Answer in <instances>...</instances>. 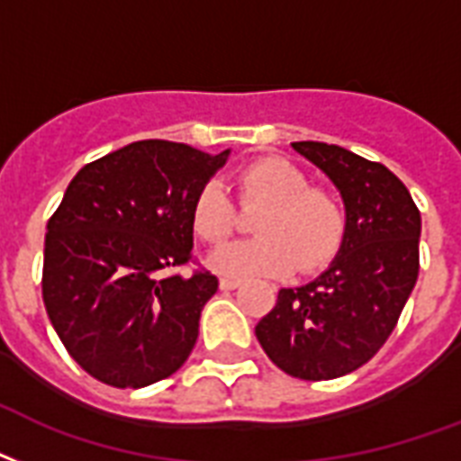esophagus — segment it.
Wrapping results in <instances>:
<instances>
[{"label":"esophagus","instance_id":"34e87169","mask_svg":"<svg viewBox=\"0 0 461 461\" xmlns=\"http://www.w3.org/2000/svg\"><path fill=\"white\" fill-rule=\"evenodd\" d=\"M241 285V280H237V277H220V290H237V287Z\"/></svg>","mask_w":461,"mask_h":461}]
</instances>
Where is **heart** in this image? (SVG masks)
Masks as SVG:
<instances>
[{
  "instance_id": "1",
  "label": "heart",
  "mask_w": 461,
  "mask_h": 461,
  "mask_svg": "<svg viewBox=\"0 0 461 461\" xmlns=\"http://www.w3.org/2000/svg\"><path fill=\"white\" fill-rule=\"evenodd\" d=\"M244 205H266L254 222L261 237L234 241L210 256V266L234 277H283L290 270L314 273L340 249L346 212L331 193L312 188L307 174L290 161L258 159L239 174ZM193 230L203 241L217 244L234 231L237 210L220 181L198 188L191 205Z\"/></svg>"
}]
</instances>
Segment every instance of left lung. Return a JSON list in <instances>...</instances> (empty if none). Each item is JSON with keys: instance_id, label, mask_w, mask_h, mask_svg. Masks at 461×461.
Instances as JSON below:
<instances>
[{"instance_id": "obj_1", "label": "left lung", "mask_w": 461, "mask_h": 461, "mask_svg": "<svg viewBox=\"0 0 461 461\" xmlns=\"http://www.w3.org/2000/svg\"><path fill=\"white\" fill-rule=\"evenodd\" d=\"M293 149L339 188L346 234L321 276L277 293L256 339L280 370L319 382L363 367L394 331L418 280L420 212L377 161L326 142H293Z\"/></svg>"}]
</instances>
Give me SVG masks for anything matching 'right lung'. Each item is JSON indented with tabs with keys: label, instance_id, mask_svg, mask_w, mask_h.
I'll return each instance as SVG.
<instances>
[{
	"label": "right lung",
	"instance_id": "1",
	"mask_svg": "<svg viewBox=\"0 0 461 461\" xmlns=\"http://www.w3.org/2000/svg\"><path fill=\"white\" fill-rule=\"evenodd\" d=\"M230 159L142 140L91 161L48 222L43 302L67 353L104 384L140 389L174 375L217 293L193 251L195 193Z\"/></svg>",
	"mask_w": 461,
	"mask_h": 461
}]
</instances>
